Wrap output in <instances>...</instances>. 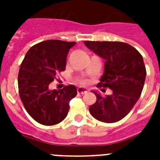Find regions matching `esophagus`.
<instances>
[{
    "instance_id": "obj_1",
    "label": "esophagus",
    "mask_w": 160,
    "mask_h": 160,
    "mask_svg": "<svg viewBox=\"0 0 160 160\" xmlns=\"http://www.w3.org/2000/svg\"><path fill=\"white\" fill-rule=\"evenodd\" d=\"M77 92L79 93V94H85V93L88 92V90L86 89V88L85 87H79L77 89Z\"/></svg>"
}]
</instances>
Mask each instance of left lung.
I'll list each match as a JSON object with an SVG mask.
<instances>
[{"label": "left lung", "instance_id": "1", "mask_svg": "<svg viewBox=\"0 0 160 160\" xmlns=\"http://www.w3.org/2000/svg\"><path fill=\"white\" fill-rule=\"evenodd\" d=\"M87 48L105 60L104 73L97 87H108L111 95L97 97L90 106L94 118L105 123H114L129 114L140 97L146 77L142 55L129 44L119 41H85Z\"/></svg>", "mask_w": 160, "mask_h": 160}]
</instances>
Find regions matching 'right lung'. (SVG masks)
<instances>
[{
  "label": "right lung",
  "instance_id": "obj_1",
  "mask_svg": "<svg viewBox=\"0 0 160 160\" xmlns=\"http://www.w3.org/2000/svg\"><path fill=\"white\" fill-rule=\"evenodd\" d=\"M75 42L48 40L36 44L25 55L18 75L21 100L28 114L44 125H54L65 119L69 102L77 95L75 85L50 90L55 75L65 70L66 57Z\"/></svg>",
  "mask_w": 160,
  "mask_h": 160
}]
</instances>
